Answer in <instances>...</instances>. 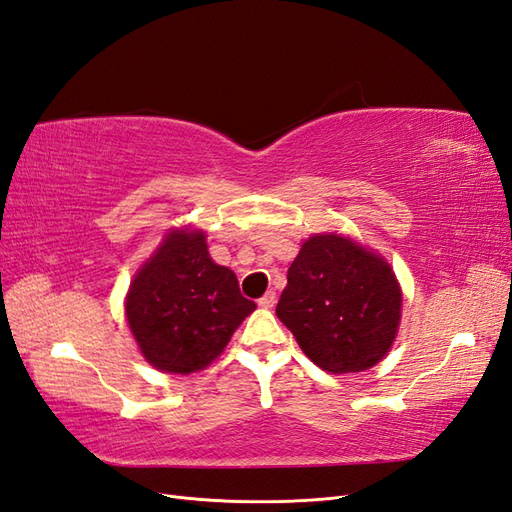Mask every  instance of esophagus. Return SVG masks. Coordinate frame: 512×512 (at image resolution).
<instances>
[{
  "instance_id": "obj_1",
  "label": "esophagus",
  "mask_w": 512,
  "mask_h": 512,
  "mask_svg": "<svg viewBox=\"0 0 512 512\" xmlns=\"http://www.w3.org/2000/svg\"><path fill=\"white\" fill-rule=\"evenodd\" d=\"M274 303H277V292H266L264 296H261L259 300H257V305L259 307H264V309H270V307H274Z\"/></svg>"
}]
</instances>
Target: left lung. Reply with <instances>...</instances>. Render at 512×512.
<instances>
[{
	"instance_id": "obj_1",
	"label": "left lung",
	"mask_w": 512,
	"mask_h": 512,
	"mask_svg": "<svg viewBox=\"0 0 512 512\" xmlns=\"http://www.w3.org/2000/svg\"><path fill=\"white\" fill-rule=\"evenodd\" d=\"M402 292L387 261L337 233H318L287 270L279 320L318 368L370 370L398 335Z\"/></svg>"
}]
</instances>
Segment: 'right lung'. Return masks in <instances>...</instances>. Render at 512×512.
<instances>
[{
    "label": "right lung",
    "instance_id": "obj_1",
    "mask_svg": "<svg viewBox=\"0 0 512 512\" xmlns=\"http://www.w3.org/2000/svg\"><path fill=\"white\" fill-rule=\"evenodd\" d=\"M255 307L240 294L233 270L214 264L199 229L166 233L125 298V316L142 357L170 374L207 368Z\"/></svg>",
    "mask_w": 512,
    "mask_h": 512
}]
</instances>
